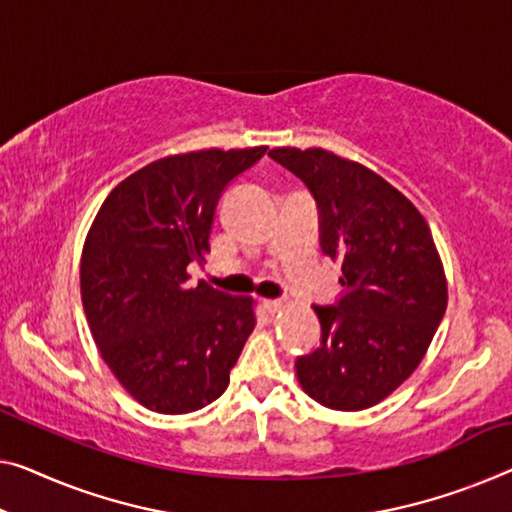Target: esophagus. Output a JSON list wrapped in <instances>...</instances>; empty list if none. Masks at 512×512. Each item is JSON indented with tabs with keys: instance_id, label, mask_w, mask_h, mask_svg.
Wrapping results in <instances>:
<instances>
[{
	"instance_id": "esophagus-1",
	"label": "esophagus",
	"mask_w": 512,
	"mask_h": 512,
	"mask_svg": "<svg viewBox=\"0 0 512 512\" xmlns=\"http://www.w3.org/2000/svg\"><path fill=\"white\" fill-rule=\"evenodd\" d=\"M282 308H285V303L278 301V299H266L264 301V310L271 312V315H276V312H280Z\"/></svg>"
}]
</instances>
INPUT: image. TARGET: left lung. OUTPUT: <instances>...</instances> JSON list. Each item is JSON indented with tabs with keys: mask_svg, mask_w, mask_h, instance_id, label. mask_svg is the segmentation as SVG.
Masks as SVG:
<instances>
[{
	"mask_svg": "<svg viewBox=\"0 0 512 512\" xmlns=\"http://www.w3.org/2000/svg\"><path fill=\"white\" fill-rule=\"evenodd\" d=\"M269 156L315 195L322 250L342 264L345 287L338 305H312L322 342L296 361V377L322 407H375L418 368L446 312L448 282L430 227L356 160L319 147H276Z\"/></svg>",
	"mask_w": 512,
	"mask_h": 512,
	"instance_id": "8db88e82",
	"label": "left lung"
}]
</instances>
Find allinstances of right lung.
<instances>
[{
    "label": "right lung",
    "instance_id": "1",
    "mask_svg": "<svg viewBox=\"0 0 512 512\" xmlns=\"http://www.w3.org/2000/svg\"><path fill=\"white\" fill-rule=\"evenodd\" d=\"M266 147L200 149L133 172L98 209L80 259L91 335L128 395L156 414H190L218 400L253 333L255 299L188 266L207 262L218 197Z\"/></svg>",
    "mask_w": 512,
    "mask_h": 512
}]
</instances>
